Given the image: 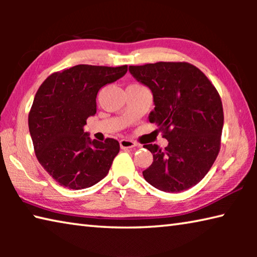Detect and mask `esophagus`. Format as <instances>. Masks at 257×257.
<instances>
[{
  "mask_svg": "<svg viewBox=\"0 0 257 257\" xmlns=\"http://www.w3.org/2000/svg\"><path fill=\"white\" fill-rule=\"evenodd\" d=\"M135 146H136V143L134 141H130V139H121L120 141V147L122 150L132 149V147H135Z\"/></svg>",
  "mask_w": 257,
  "mask_h": 257,
  "instance_id": "esophagus-1",
  "label": "esophagus"
}]
</instances>
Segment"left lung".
I'll return each mask as SVG.
<instances>
[{"instance_id": "left-lung-1", "label": "left lung", "mask_w": 257, "mask_h": 257, "mask_svg": "<svg viewBox=\"0 0 257 257\" xmlns=\"http://www.w3.org/2000/svg\"><path fill=\"white\" fill-rule=\"evenodd\" d=\"M129 72L153 94L155 123L169 142L164 150L144 145L153 163L143 171L156 189L179 193L197 185L220 151L223 108L220 95L207 77L187 62L130 66Z\"/></svg>"}]
</instances>
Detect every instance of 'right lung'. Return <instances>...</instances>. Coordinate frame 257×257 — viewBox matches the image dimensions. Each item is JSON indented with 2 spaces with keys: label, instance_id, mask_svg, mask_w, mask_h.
I'll return each mask as SVG.
<instances>
[{
  "label": "right lung",
  "instance_id": "add662e5",
  "mask_svg": "<svg viewBox=\"0 0 257 257\" xmlns=\"http://www.w3.org/2000/svg\"><path fill=\"white\" fill-rule=\"evenodd\" d=\"M127 70V66L78 64L52 73L38 88L28 116L29 133L38 162L61 186L88 188L108 173L120 151L118 141L90 139L84 125L96 113L98 90Z\"/></svg>",
  "mask_w": 257,
  "mask_h": 257
}]
</instances>
